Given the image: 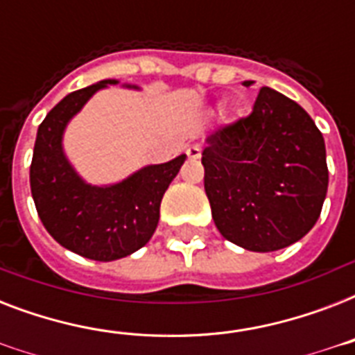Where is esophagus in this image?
Listing matches in <instances>:
<instances>
[{"label": "esophagus", "instance_id": "34e87169", "mask_svg": "<svg viewBox=\"0 0 355 355\" xmlns=\"http://www.w3.org/2000/svg\"><path fill=\"white\" fill-rule=\"evenodd\" d=\"M200 153H202V149H200V145H199V144L189 145L188 149H186V155H188L189 160H199V158H200Z\"/></svg>", "mask_w": 355, "mask_h": 355}]
</instances>
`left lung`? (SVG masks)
Masks as SVG:
<instances>
[{"instance_id": "left-lung-1", "label": "left lung", "mask_w": 355, "mask_h": 355, "mask_svg": "<svg viewBox=\"0 0 355 355\" xmlns=\"http://www.w3.org/2000/svg\"><path fill=\"white\" fill-rule=\"evenodd\" d=\"M205 144V189L225 239L245 250L272 252L315 227L328 191L326 147L298 103L263 86L248 118Z\"/></svg>"}]
</instances>
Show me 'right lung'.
I'll return each instance as SVG.
<instances>
[{
  "label": "right lung",
  "mask_w": 355,
  "mask_h": 355,
  "mask_svg": "<svg viewBox=\"0 0 355 355\" xmlns=\"http://www.w3.org/2000/svg\"><path fill=\"white\" fill-rule=\"evenodd\" d=\"M114 85L119 80L105 79L64 97L40 123L31 164V193L47 232L64 248L96 261L125 258L149 243L162 197L188 158L139 167L112 184L86 182L64 150V132L97 92Z\"/></svg>",
  "instance_id": "obj_1"
}]
</instances>
